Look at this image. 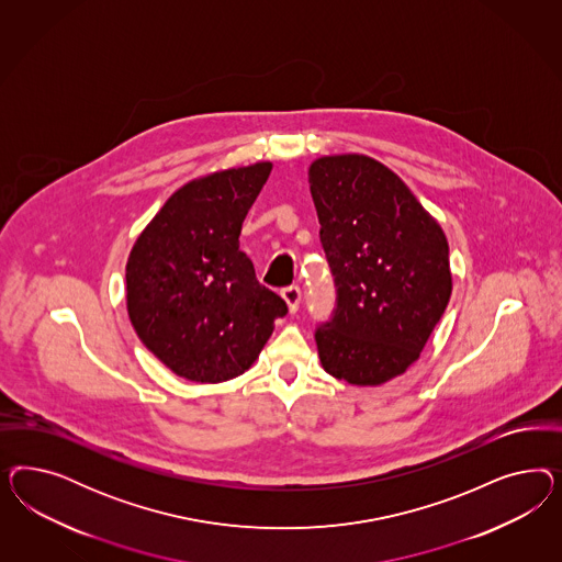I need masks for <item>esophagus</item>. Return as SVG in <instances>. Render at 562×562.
<instances>
[{"instance_id": "1", "label": "esophagus", "mask_w": 562, "mask_h": 562, "mask_svg": "<svg viewBox=\"0 0 562 562\" xmlns=\"http://www.w3.org/2000/svg\"><path fill=\"white\" fill-rule=\"evenodd\" d=\"M282 299L289 303L290 313H296L299 305H301V299H303V292L296 284H290V286L282 289Z\"/></svg>"}]
</instances>
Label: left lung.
I'll list each match as a JSON object with an SVG mask.
<instances>
[{
    "instance_id": "left-lung-1",
    "label": "left lung",
    "mask_w": 562,
    "mask_h": 562,
    "mask_svg": "<svg viewBox=\"0 0 562 562\" xmlns=\"http://www.w3.org/2000/svg\"><path fill=\"white\" fill-rule=\"evenodd\" d=\"M319 240L336 286L315 327L325 371L379 385L418 360L451 296L449 245L402 179L369 156L308 169Z\"/></svg>"
}]
</instances>
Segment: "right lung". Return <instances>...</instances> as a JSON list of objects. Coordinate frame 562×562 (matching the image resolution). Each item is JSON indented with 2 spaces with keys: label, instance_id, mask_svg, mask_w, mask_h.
Masks as SVG:
<instances>
[{
  "label": "right lung",
  "instance_id": "obj_1",
  "mask_svg": "<svg viewBox=\"0 0 562 562\" xmlns=\"http://www.w3.org/2000/svg\"><path fill=\"white\" fill-rule=\"evenodd\" d=\"M272 165L222 170L179 189L127 259V311L139 340L172 373L221 383L245 373L286 301L238 249Z\"/></svg>",
  "mask_w": 562,
  "mask_h": 562
}]
</instances>
